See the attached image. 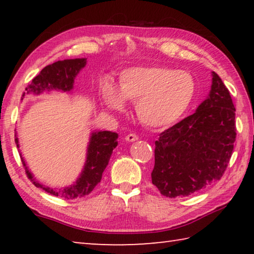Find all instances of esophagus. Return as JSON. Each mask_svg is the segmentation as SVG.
<instances>
[{
  "instance_id": "esophagus-1",
  "label": "esophagus",
  "mask_w": 254,
  "mask_h": 254,
  "mask_svg": "<svg viewBox=\"0 0 254 254\" xmlns=\"http://www.w3.org/2000/svg\"><path fill=\"white\" fill-rule=\"evenodd\" d=\"M126 140L127 141V142H133V141L139 140V136H137L135 133H130V134H127L126 136Z\"/></svg>"
}]
</instances>
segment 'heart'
<instances>
[{
  "instance_id": "1",
  "label": "heart",
  "mask_w": 254,
  "mask_h": 254,
  "mask_svg": "<svg viewBox=\"0 0 254 254\" xmlns=\"http://www.w3.org/2000/svg\"><path fill=\"white\" fill-rule=\"evenodd\" d=\"M196 81L190 72L161 65L136 66L120 74L119 89L105 80L100 94L109 110L122 111L124 98L135 102L140 121L151 127L175 123L190 106Z\"/></svg>"
}]
</instances>
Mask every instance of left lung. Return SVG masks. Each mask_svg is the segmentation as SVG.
I'll list each match as a JSON object with an SVG mask.
<instances>
[{"label":"left lung","mask_w":254,"mask_h":254,"mask_svg":"<svg viewBox=\"0 0 254 254\" xmlns=\"http://www.w3.org/2000/svg\"><path fill=\"white\" fill-rule=\"evenodd\" d=\"M236 140L235 107L216 72L209 96L194 114L159 135L152 184L160 194L186 197L222 178Z\"/></svg>","instance_id":"8db88e82"}]
</instances>
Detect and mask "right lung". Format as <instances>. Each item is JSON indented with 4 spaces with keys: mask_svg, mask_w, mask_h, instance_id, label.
I'll return each instance as SVG.
<instances>
[{
    "mask_svg": "<svg viewBox=\"0 0 254 254\" xmlns=\"http://www.w3.org/2000/svg\"><path fill=\"white\" fill-rule=\"evenodd\" d=\"M86 65V59H65L59 60L51 65L46 66L40 71V74L34 77L25 91L27 93L39 94L46 89H60L67 92L72 88L75 76ZM25 94V93H24ZM119 134L117 132L100 131L94 132L91 137V142L87 150V160H86L85 168L81 173L79 179L75 185L64 189H54L45 187L33 179L32 175L29 173L23 159V163L28 178L31 180L34 186L42 188L50 195L63 197L66 199H75L85 197L91 194L96 185L101 182L103 171L105 170L107 163L113 149L118 145ZM15 143L18 144V139L15 137Z\"/></svg>",
    "mask_w": 254,
    "mask_h": 254,
    "instance_id": "1",
    "label": "right lung"
}]
</instances>
